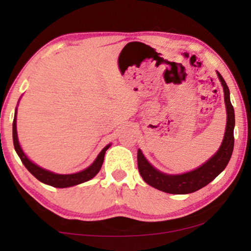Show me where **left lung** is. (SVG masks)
<instances>
[{
  "mask_svg": "<svg viewBox=\"0 0 251 251\" xmlns=\"http://www.w3.org/2000/svg\"><path fill=\"white\" fill-rule=\"evenodd\" d=\"M217 75L224 87L225 104L227 110V125L226 131L218 151L208 159L205 164L194 171L180 175H167L159 171H157L148 163L144 157L141 150L137 151V166L138 171L143 179L148 185L154 188L161 190V192L175 195H184L197 192L202 187L207 186L222 173L230 160L233 151V128H235V110L231 105L230 97H229V88L226 82L217 72Z\"/></svg>",
  "mask_w": 251,
  "mask_h": 251,
  "instance_id": "8db88e82",
  "label": "left lung"
}]
</instances>
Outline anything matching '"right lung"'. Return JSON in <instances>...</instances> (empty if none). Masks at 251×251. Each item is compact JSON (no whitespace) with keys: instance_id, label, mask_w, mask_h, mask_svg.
Segmentation results:
<instances>
[{"instance_id":"1","label":"right lung","mask_w":251,"mask_h":251,"mask_svg":"<svg viewBox=\"0 0 251 251\" xmlns=\"http://www.w3.org/2000/svg\"><path fill=\"white\" fill-rule=\"evenodd\" d=\"M13 144L15 151L18 152L19 157L22 160V163L25 167H26L27 171L32 174V175L39 179L40 181L44 182L46 185L56 187V188H66V187L75 186L78 184H82L87 180L92 179L93 177L97 175V173L100 171L101 165H103L104 161V156L106 151L108 150L110 145H107L104 147L101 151L97 156L94 163H93L90 167H87L84 171L76 173V174H70V175H61V174H55L50 171H46L44 168H41L37 166L34 163L29 160L22 151V148L20 146L19 139H18V133H16V110L14 115V121H13Z\"/></svg>"}]
</instances>
